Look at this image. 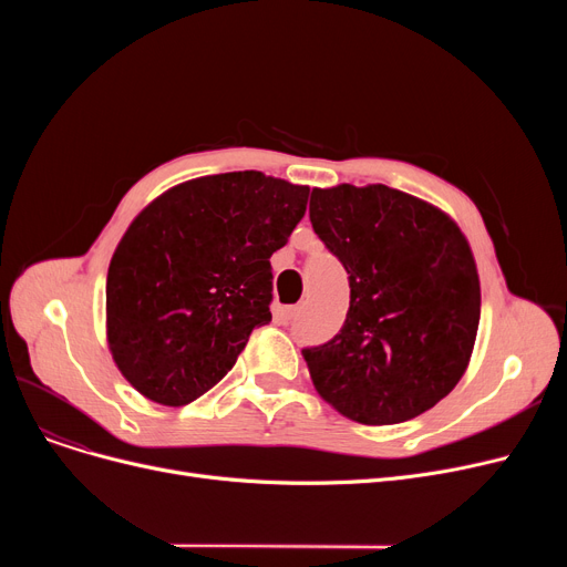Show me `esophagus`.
Segmentation results:
<instances>
[{"mask_svg": "<svg viewBox=\"0 0 567 567\" xmlns=\"http://www.w3.org/2000/svg\"><path fill=\"white\" fill-rule=\"evenodd\" d=\"M299 312H301V306H287V308H282V319L285 321H289V319H296V317H299Z\"/></svg>", "mask_w": 567, "mask_h": 567, "instance_id": "34e87169", "label": "esophagus"}]
</instances>
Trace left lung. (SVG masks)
I'll list each match as a JSON object with an SVG mask.
<instances>
[{"instance_id": "left-lung-1", "label": "left lung", "mask_w": 567, "mask_h": 567, "mask_svg": "<svg viewBox=\"0 0 567 567\" xmlns=\"http://www.w3.org/2000/svg\"><path fill=\"white\" fill-rule=\"evenodd\" d=\"M310 220L351 289L340 333L303 349L317 393L361 425L425 413L464 377L478 336L481 278L464 231L383 184L312 188Z\"/></svg>"}]
</instances>
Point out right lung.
<instances>
[{"mask_svg": "<svg viewBox=\"0 0 567 567\" xmlns=\"http://www.w3.org/2000/svg\"><path fill=\"white\" fill-rule=\"evenodd\" d=\"M308 186L261 172L190 178L148 202L118 241L105 287L112 361L133 389L184 406L271 321V255L306 214Z\"/></svg>", "mask_w": 567, "mask_h": 567, "instance_id": "1", "label": "right lung"}]
</instances>
